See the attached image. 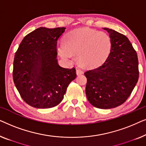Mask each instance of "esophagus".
Segmentation results:
<instances>
[{"label": "esophagus", "instance_id": "1", "mask_svg": "<svg viewBox=\"0 0 146 146\" xmlns=\"http://www.w3.org/2000/svg\"><path fill=\"white\" fill-rule=\"evenodd\" d=\"M84 73V71L81 68H77L76 69V74L77 75H81Z\"/></svg>", "mask_w": 146, "mask_h": 146}]
</instances>
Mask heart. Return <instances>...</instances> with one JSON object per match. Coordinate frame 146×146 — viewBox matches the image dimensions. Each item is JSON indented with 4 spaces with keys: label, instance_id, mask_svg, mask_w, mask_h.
I'll list each match as a JSON object with an SVG mask.
<instances>
[{
    "label": "heart",
    "instance_id": "obj_1",
    "mask_svg": "<svg viewBox=\"0 0 146 146\" xmlns=\"http://www.w3.org/2000/svg\"><path fill=\"white\" fill-rule=\"evenodd\" d=\"M111 50V41L103 33L88 29L75 30L68 34L64 44L58 47L60 54L69 60L72 55L78 56L84 66H95L103 62Z\"/></svg>",
    "mask_w": 146,
    "mask_h": 146
}]
</instances>
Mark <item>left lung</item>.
I'll return each mask as SVG.
<instances>
[{"label": "left lung", "mask_w": 146, "mask_h": 146, "mask_svg": "<svg viewBox=\"0 0 146 146\" xmlns=\"http://www.w3.org/2000/svg\"><path fill=\"white\" fill-rule=\"evenodd\" d=\"M104 29L110 34V52L102 65L84 73L86 94L94 107L110 109L124 103L132 92L139 78L138 59L125 36Z\"/></svg>", "instance_id": "8db88e82"}]
</instances>
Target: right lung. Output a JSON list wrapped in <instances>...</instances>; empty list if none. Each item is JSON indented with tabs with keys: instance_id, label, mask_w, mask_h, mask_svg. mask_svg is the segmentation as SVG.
I'll list each match as a JSON object with an SVG mask.
<instances>
[{
	"instance_id": "1",
	"label": "right lung",
	"mask_w": 146,
	"mask_h": 146,
	"mask_svg": "<svg viewBox=\"0 0 146 146\" xmlns=\"http://www.w3.org/2000/svg\"><path fill=\"white\" fill-rule=\"evenodd\" d=\"M65 29L40 27L24 38L16 52L14 83L31 106L50 108L59 104L76 77L75 68H62L56 59L57 40Z\"/></svg>"
}]
</instances>
